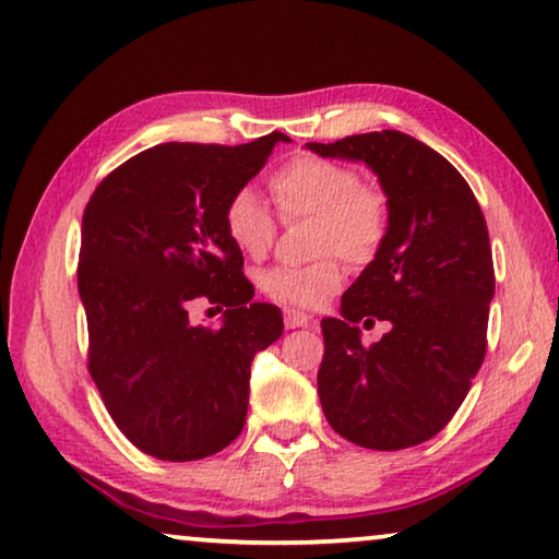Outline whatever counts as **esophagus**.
Wrapping results in <instances>:
<instances>
[{"label":"esophagus","instance_id":"obj_1","mask_svg":"<svg viewBox=\"0 0 559 559\" xmlns=\"http://www.w3.org/2000/svg\"><path fill=\"white\" fill-rule=\"evenodd\" d=\"M283 321H286V329H301V326H308V323H311V316L301 313V311H286Z\"/></svg>","mask_w":559,"mask_h":559}]
</instances>
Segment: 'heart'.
<instances>
[{"mask_svg":"<svg viewBox=\"0 0 559 559\" xmlns=\"http://www.w3.org/2000/svg\"><path fill=\"white\" fill-rule=\"evenodd\" d=\"M271 193L286 221L313 218V253L308 265H273L258 286L273 301L313 308L344 286L346 258L366 265L381 253L391 230V200L379 182L361 180L352 165L319 155H296L271 175ZM230 243L248 258H263L276 240L278 223L251 188H240L223 207Z\"/></svg>","mask_w":559,"mask_h":559,"instance_id":"b5f03b06","label":"heart"}]
</instances>
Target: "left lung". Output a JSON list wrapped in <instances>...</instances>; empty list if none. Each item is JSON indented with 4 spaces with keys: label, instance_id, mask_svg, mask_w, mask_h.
<instances>
[{
    "label": "left lung",
    "instance_id": "obj_1",
    "mask_svg": "<svg viewBox=\"0 0 559 559\" xmlns=\"http://www.w3.org/2000/svg\"><path fill=\"white\" fill-rule=\"evenodd\" d=\"M323 157L364 160L391 200L381 253L323 319L319 399L333 431L366 449L431 439L460 409L487 354L495 263L469 182L437 150L399 130L308 143ZM392 331L364 347L361 318Z\"/></svg>",
    "mask_w": 559,
    "mask_h": 559
}]
</instances>
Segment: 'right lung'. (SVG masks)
Wrapping results in <instances>:
<instances>
[{"mask_svg":"<svg viewBox=\"0 0 559 559\" xmlns=\"http://www.w3.org/2000/svg\"><path fill=\"white\" fill-rule=\"evenodd\" d=\"M281 140L147 147L105 175L82 215L90 377L122 435L157 460H203L240 435L253 356L283 333L278 306L251 301L223 228L228 198ZM198 297L227 308L221 328L189 323Z\"/></svg>","mask_w":559,"mask_h":559,"instance_id":"right-lung-1","label":"right lung"}]
</instances>
